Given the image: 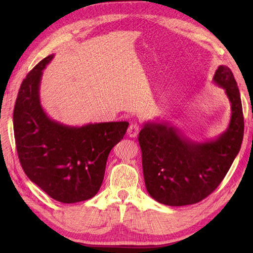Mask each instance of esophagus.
<instances>
[{
    "instance_id": "1",
    "label": "esophagus",
    "mask_w": 253,
    "mask_h": 253,
    "mask_svg": "<svg viewBox=\"0 0 253 253\" xmlns=\"http://www.w3.org/2000/svg\"><path fill=\"white\" fill-rule=\"evenodd\" d=\"M139 130H140V124L137 123V122L131 123L130 126L128 127L127 135L129 136L130 138H135V137H137Z\"/></svg>"
}]
</instances>
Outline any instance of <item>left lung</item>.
Instances as JSON below:
<instances>
[{"label": "left lung", "mask_w": 253, "mask_h": 253, "mask_svg": "<svg viewBox=\"0 0 253 253\" xmlns=\"http://www.w3.org/2000/svg\"><path fill=\"white\" fill-rule=\"evenodd\" d=\"M213 80L225 89L232 107L227 130L215 140L191 141L165 123H146L139 132L144 184L160 203L181 207L202 201L221 184L239 152L245 123L237 83L224 65Z\"/></svg>", "instance_id": "left-lung-1"}]
</instances>
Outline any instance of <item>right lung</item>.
Returning <instances> with one entry per match:
<instances>
[{
	"label": "right lung",
	"instance_id": "obj_1",
	"mask_svg": "<svg viewBox=\"0 0 253 253\" xmlns=\"http://www.w3.org/2000/svg\"><path fill=\"white\" fill-rule=\"evenodd\" d=\"M46 56L23 80L13 113L16 149L28 178L62 203L88 200L99 191L113 147L129 123L110 122L72 127L45 114L39 87Z\"/></svg>",
	"mask_w": 253,
	"mask_h": 253
}]
</instances>
